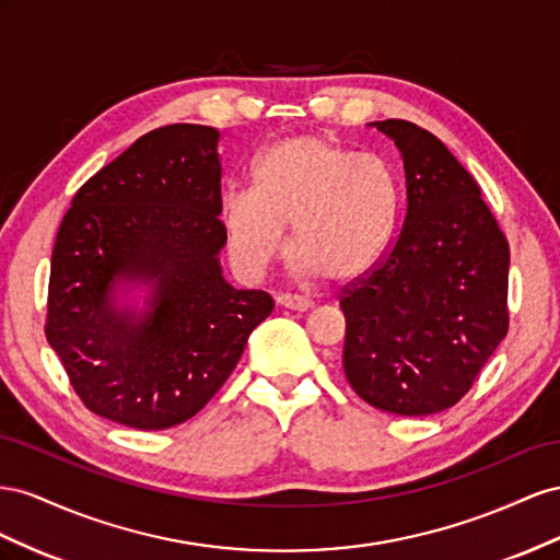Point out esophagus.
I'll return each mask as SVG.
<instances>
[{"label": "esophagus", "instance_id": "1", "mask_svg": "<svg viewBox=\"0 0 560 560\" xmlns=\"http://www.w3.org/2000/svg\"><path fill=\"white\" fill-rule=\"evenodd\" d=\"M277 305L285 307V310H293V312H307L314 307V302L310 298H302V295H291V293H281L277 298Z\"/></svg>", "mask_w": 560, "mask_h": 560}]
</instances>
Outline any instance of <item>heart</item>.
<instances>
[{
  "label": "heart",
  "instance_id": "heart-1",
  "mask_svg": "<svg viewBox=\"0 0 560 560\" xmlns=\"http://www.w3.org/2000/svg\"><path fill=\"white\" fill-rule=\"evenodd\" d=\"M398 203L401 191L385 156L298 136L271 145L253 164L248 191H228L218 215L244 275H265L291 228L300 269L347 283L385 258Z\"/></svg>",
  "mask_w": 560,
  "mask_h": 560
}]
</instances>
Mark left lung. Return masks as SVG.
<instances>
[{
	"mask_svg": "<svg viewBox=\"0 0 560 560\" xmlns=\"http://www.w3.org/2000/svg\"><path fill=\"white\" fill-rule=\"evenodd\" d=\"M404 156L401 230L340 293L345 375L365 404L422 418L455 406L509 330V244L471 173L406 119L375 121Z\"/></svg>",
	"mask_w": 560,
	"mask_h": 560,
	"instance_id": "8db88e82",
	"label": "left lung"
}]
</instances>
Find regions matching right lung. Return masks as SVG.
I'll use <instances>...</instances> for the list:
<instances>
[{"instance_id": "obj_1", "label": "right lung", "mask_w": 560, "mask_h": 560, "mask_svg": "<svg viewBox=\"0 0 560 560\" xmlns=\"http://www.w3.org/2000/svg\"><path fill=\"white\" fill-rule=\"evenodd\" d=\"M218 142L201 124L145 133L79 187L58 228L46 340L109 422L159 431L195 418L275 310L222 277ZM124 280L151 285L145 308L118 307Z\"/></svg>"}]
</instances>
